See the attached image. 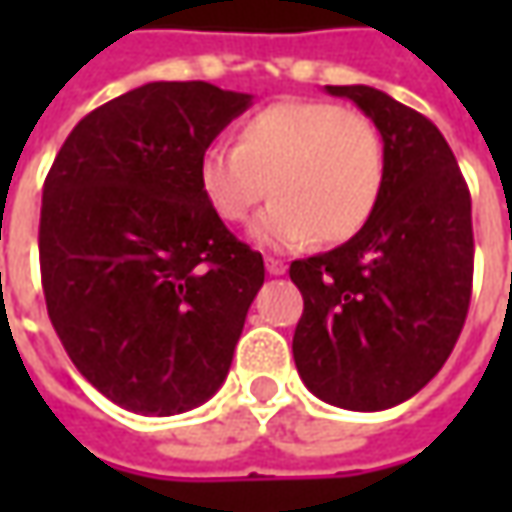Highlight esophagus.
<instances>
[{"label": "esophagus", "mask_w": 512, "mask_h": 512, "mask_svg": "<svg viewBox=\"0 0 512 512\" xmlns=\"http://www.w3.org/2000/svg\"><path fill=\"white\" fill-rule=\"evenodd\" d=\"M285 270H287L285 262H279V259H267V273H270V276H282Z\"/></svg>", "instance_id": "obj_1"}]
</instances>
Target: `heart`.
<instances>
[{"label": "heart", "instance_id": "obj_1", "mask_svg": "<svg viewBox=\"0 0 512 512\" xmlns=\"http://www.w3.org/2000/svg\"><path fill=\"white\" fill-rule=\"evenodd\" d=\"M196 185L225 225H242L270 187L276 199L253 225L262 247L285 250L316 236L339 245L362 233L382 199V133L364 113L333 102H276L247 116L233 148L202 150Z\"/></svg>", "mask_w": 512, "mask_h": 512}]
</instances>
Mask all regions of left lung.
I'll return each instance as SVG.
<instances>
[{"label":"left lung","mask_w":512,"mask_h":512,"mask_svg":"<svg viewBox=\"0 0 512 512\" xmlns=\"http://www.w3.org/2000/svg\"><path fill=\"white\" fill-rule=\"evenodd\" d=\"M379 128L384 187L362 233L290 265L305 313L293 359L305 387L344 410H387L447 362L473 287L470 190L439 128L367 85H327Z\"/></svg>","instance_id":"left-lung-1"}]
</instances>
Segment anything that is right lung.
I'll use <instances>...</instances> for the list:
<instances>
[{"mask_svg": "<svg viewBox=\"0 0 512 512\" xmlns=\"http://www.w3.org/2000/svg\"><path fill=\"white\" fill-rule=\"evenodd\" d=\"M250 105L210 82H148L88 113L53 159L48 316L76 370L125 410L185 413L227 379L265 262L207 210L196 162Z\"/></svg>", "mask_w": 512, "mask_h": 512, "instance_id": "add662e5", "label": "right lung"}]
</instances>
